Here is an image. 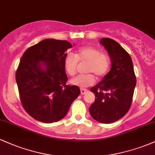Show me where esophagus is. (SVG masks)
<instances>
[{
	"mask_svg": "<svg viewBox=\"0 0 155 155\" xmlns=\"http://www.w3.org/2000/svg\"><path fill=\"white\" fill-rule=\"evenodd\" d=\"M86 92H87V90H86V89H83V88L81 89V95H84Z\"/></svg>",
	"mask_w": 155,
	"mask_h": 155,
	"instance_id": "esophagus-1",
	"label": "esophagus"
}]
</instances>
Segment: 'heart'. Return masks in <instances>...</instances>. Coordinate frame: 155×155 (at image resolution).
I'll list each match as a JSON object with an SVG mask.
<instances>
[{"mask_svg":"<svg viewBox=\"0 0 155 155\" xmlns=\"http://www.w3.org/2000/svg\"><path fill=\"white\" fill-rule=\"evenodd\" d=\"M78 61L87 63L85 71L92 73L97 76H103L108 72L110 60L107 54L101 52L97 48L87 46L80 48L74 55L68 54L64 59V68L69 76L75 75L78 67ZM92 74H83L76 76L70 82L80 87H87L95 82V77Z\"/></svg>","mask_w":155,"mask_h":155,"instance_id":"obj_1","label":"heart"}]
</instances>
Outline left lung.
<instances>
[{"label": "left lung", "instance_id": "obj_1", "mask_svg": "<svg viewBox=\"0 0 155 155\" xmlns=\"http://www.w3.org/2000/svg\"><path fill=\"white\" fill-rule=\"evenodd\" d=\"M111 60L109 72L90 89L95 100L89 108L92 118L101 123H113L127 114L136 85L133 62L128 53L111 38H101Z\"/></svg>", "mask_w": 155, "mask_h": 155}]
</instances>
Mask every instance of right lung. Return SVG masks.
<instances>
[{
    "label": "right lung",
    "instance_id": "right-lung-1",
    "mask_svg": "<svg viewBox=\"0 0 155 155\" xmlns=\"http://www.w3.org/2000/svg\"><path fill=\"white\" fill-rule=\"evenodd\" d=\"M71 47L67 41L44 39L21 58L16 73L20 101L27 113L39 122L62 120L80 95L79 87L66 85L64 59Z\"/></svg>",
    "mask_w": 155,
    "mask_h": 155
}]
</instances>
